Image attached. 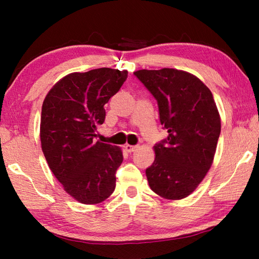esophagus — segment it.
Here are the masks:
<instances>
[{
    "label": "esophagus",
    "mask_w": 259,
    "mask_h": 259,
    "mask_svg": "<svg viewBox=\"0 0 259 259\" xmlns=\"http://www.w3.org/2000/svg\"><path fill=\"white\" fill-rule=\"evenodd\" d=\"M138 148V146L137 145H125V150H126V152H129V153H131V152H135L136 150H137Z\"/></svg>",
    "instance_id": "34e87169"
}]
</instances>
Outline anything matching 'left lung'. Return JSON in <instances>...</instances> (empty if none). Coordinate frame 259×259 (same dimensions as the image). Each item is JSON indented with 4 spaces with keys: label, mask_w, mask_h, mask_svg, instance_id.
<instances>
[{
    "label": "left lung",
    "mask_w": 259,
    "mask_h": 259,
    "mask_svg": "<svg viewBox=\"0 0 259 259\" xmlns=\"http://www.w3.org/2000/svg\"><path fill=\"white\" fill-rule=\"evenodd\" d=\"M134 75L156 99L160 122L168 130L146 169L150 187L162 198H186L211 166L221 135L211 91L196 76L174 68L140 69Z\"/></svg>",
    "instance_id": "obj_1"
}]
</instances>
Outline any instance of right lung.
<instances>
[{"label": "right lung", "mask_w": 259, "mask_h": 259, "mask_svg": "<svg viewBox=\"0 0 259 259\" xmlns=\"http://www.w3.org/2000/svg\"><path fill=\"white\" fill-rule=\"evenodd\" d=\"M126 77V71L106 67L68 74L43 102V154L65 191L81 203H100L115 190V174L123 161L121 148L95 138L106 116L104 105Z\"/></svg>", "instance_id": "right-lung-1"}]
</instances>
